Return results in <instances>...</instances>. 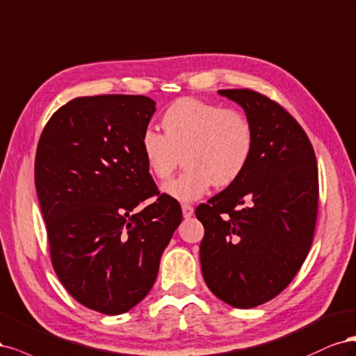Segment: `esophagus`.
<instances>
[{
    "mask_svg": "<svg viewBox=\"0 0 356 356\" xmlns=\"http://www.w3.org/2000/svg\"><path fill=\"white\" fill-rule=\"evenodd\" d=\"M181 213H183V217L189 219V217H192V214H193V207L189 204H183L181 205Z\"/></svg>",
    "mask_w": 356,
    "mask_h": 356,
    "instance_id": "obj_1",
    "label": "esophagus"
}]
</instances>
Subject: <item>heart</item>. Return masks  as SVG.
I'll return each mask as SVG.
<instances>
[{
  "label": "heart",
  "instance_id": "obj_1",
  "mask_svg": "<svg viewBox=\"0 0 356 356\" xmlns=\"http://www.w3.org/2000/svg\"><path fill=\"white\" fill-rule=\"evenodd\" d=\"M161 125L164 134L143 131L140 151L147 171L158 180H168L181 158L186 170L163 188L177 201L198 200L213 185H234L253 158V125L236 109L183 97L164 112Z\"/></svg>",
  "mask_w": 356,
  "mask_h": 356
}]
</instances>
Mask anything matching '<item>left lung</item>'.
<instances>
[{
	"instance_id": "1",
	"label": "left lung",
	"mask_w": 356,
	"mask_h": 356,
	"mask_svg": "<svg viewBox=\"0 0 356 356\" xmlns=\"http://www.w3.org/2000/svg\"><path fill=\"white\" fill-rule=\"evenodd\" d=\"M245 111L253 158L234 185L195 214L205 284L225 303L256 307L277 297L311 250L319 185L314 147L280 103L250 88L219 90Z\"/></svg>"
}]
</instances>
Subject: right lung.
Returning <instances> with one entry per match:
<instances>
[{
	"label": "right lung",
	"instance_id": "right-lung-1",
	"mask_svg": "<svg viewBox=\"0 0 356 356\" xmlns=\"http://www.w3.org/2000/svg\"><path fill=\"white\" fill-rule=\"evenodd\" d=\"M155 112L146 96L76 97L41 133L35 188L51 263L76 302L120 315L142 302L181 222L175 198L159 194L140 151Z\"/></svg>",
	"mask_w": 356,
	"mask_h": 356
}]
</instances>
